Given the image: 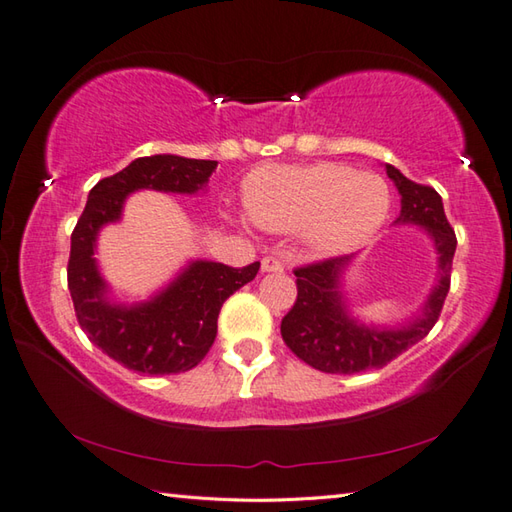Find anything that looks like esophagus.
Instances as JSON below:
<instances>
[{"label":"esophagus","instance_id":"obj_1","mask_svg":"<svg viewBox=\"0 0 512 512\" xmlns=\"http://www.w3.org/2000/svg\"><path fill=\"white\" fill-rule=\"evenodd\" d=\"M260 269H263L265 274L267 272H283V263L276 256H265L263 263H260Z\"/></svg>","mask_w":512,"mask_h":512}]
</instances>
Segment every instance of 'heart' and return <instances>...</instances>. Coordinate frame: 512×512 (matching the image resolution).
Instances as JSON below:
<instances>
[{
    "instance_id": "heart-1",
    "label": "heart",
    "mask_w": 512,
    "mask_h": 512,
    "mask_svg": "<svg viewBox=\"0 0 512 512\" xmlns=\"http://www.w3.org/2000/svg\"><path fill=\"white\" fill-rule=\"evenodd\" d=\"M245 223L269 231L301 229L314 256H339L361 247L390 216L392 194L376 173L336 162L269 165L245 185Z\"/></svg>"
}]
</instances>
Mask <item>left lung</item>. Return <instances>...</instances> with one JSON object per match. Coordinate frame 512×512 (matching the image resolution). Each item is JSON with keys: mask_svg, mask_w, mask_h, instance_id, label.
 Returning a JSON list of instances; mask_svg holds the SVG:
<instances>
[{"mask_svg": "<svg viewBox=\"0 0 512 512\" xmlns=\"http://www.w3.org/2000/svg\"><path fill=\"white\" fill-rule=\"evenodd\" d=\"M399 189L401 214L394 225L421 227L437 252V283L417 314L399 325H374L356 318L345 298V272L359 254L330 258L296 269L298 296L281 323L283 341L298 359L330 374H354L383 368L408 347L426 339L441 314L450 289L452 256L457 238L441 196L432 187L417 185L399 169L385 165Z\"/></svg>", "mask_w": 512, "mask_h": 512, "instance_id": "8db88e82", "label": "left lung"}]
</instances>
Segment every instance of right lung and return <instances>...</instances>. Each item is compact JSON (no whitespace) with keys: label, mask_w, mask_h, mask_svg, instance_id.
I'll return each mask as SVG.
<instances>
[{"label":"right lung","mask_w":512,"mask_h":512,"mask_svg":"<svg viewBox=\"0 0 512 512\" xmlns=\"http://www.w3.org/2000/svg\"><path fill=\"white\" fill-rule=\"evenodd\" d=\"M216 167V160L171 153L133 160L89 191L73 229L69 289L77 321L93 345L133 372L178 374L196 368L214 345L220 307L236 289L254 281L260 263L234 269L205 258L189 260L147 301L124 303L113 298L95 258L100 231L120 223L124 202L136 191L194 196L207 189Z\"/></svg>","instance_id":"add662e5"}]
</instances>
